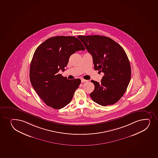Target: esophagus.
Listing matches in <instances>:
<instances>
[{
	"label": "esophagus",
	"instance_id": "1",
	"mask_svg": "<svg viewBox=\"0 0 158 158\" xmlns=\"http://www.w3.org/2000/svg\"><path fill=\"white\" fill-rule=\"evenodd\" d=\"M81 82H85L88 81V80H85V79H81Z\"/></svg>",
	"mask_w": 158,
	"mask_h": 158
}]
</instances>
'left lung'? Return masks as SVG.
I'll return each instance as SVG.
<instances>
[{"mask_svg":"<svg viewBox=\"0 0 158 158\" xmlns=\"http://www.w3.org/2000/svg\"><path fill=\"white\" fill-rule=\"evenodd\" d=\"M92 55L95 70L105 73L101 82L91 80L94 89L90 96L102 106L114 105L120 99L131 79V66L123 47L110 38L102 35H79Z\"/></svg>","mask_w":158,"mask_h":158,"instance_id":"8db88e82","label":"left lung"}]
</instances>
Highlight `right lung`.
I'll list each match as a JSON object with an SVG mask.
<instances>
[{
    "instance_id": "add662e5",
    "label": "right lung",
    "mask_w": 158,
    "mask_h": 158,
    "mask_svg": "<svg viewBox=\"0 0 158 158\" xmlns=\"http://www.w3.org/2000/svg\"><path fill=\"white\" fill-rule=\"evenodd\" d=\"M84 50L77 38L64 35L47 39L35 50L30 64V82L48 106L60 109L70 102L81 80H68L58 72L64 71L71 55Z\"/></svg>"
}]
</instances>
